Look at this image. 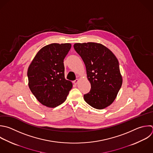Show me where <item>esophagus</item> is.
<instances>
[{
    "mask_svg": "<svg viewBox=\"0 0 153 153\" xmlns=\"http://www.w3.org/2000/svg\"><path fill=\"white\" fill-rule=\"evenodd\" d=\"M78 81H79V79H76L74 81V83L75 84H77L78 82Z\"/></svg>",
    "mask_w": 153,
    "mask_h": 153,
    "instance_id": "1",
    "label": "esophagus"
}]
</instances>
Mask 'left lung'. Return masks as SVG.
<instances>
[{"label": "left lung", "mask_w": 153, "mask_h": 153, "mask_svg": "<svg viewBox=\"0 0 153 153\" xmlns=\"http://www.w3.org/2000/svg\"><path fill=\"white\" fill-rule=\"evenodd\" d=\"M74 47L85 65L91 84L90 92L84 95V100L97 109L106 108L115 99L123 82L117 57L101 44L76 43Z\"/></svg>", "instance_id": "left-lung-1"}]
</instances>
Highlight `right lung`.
Instances as JSON below:
<instances>
[{
    "mask_svg": "<svg viewBox=\"0 0 153 153\" xmlns=\"http://www.w3.org/2000/svg\"><path fill=\"white\" fill-rule=\"evenodd\" d=\"M71 44H51L36 54L27 71L29 87L43 105L55 108L63 103L72 88L71 81L65 78L63 60Z\"/></svg>",
    "mask_w": 153,
    "mask_h": 153,
    "instance_id": "right-lung-1",
    "label": "right lung"
}]
</instances>
